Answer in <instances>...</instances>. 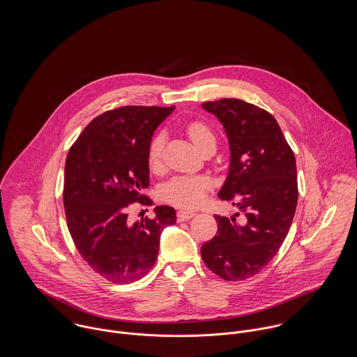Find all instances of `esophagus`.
Returning <instances> with one entry per match:
<instances>
[{"label":"esophagus","instance_id":"34e87169","mask_svg":"<svg viewBox=\"0 0 357 357\" xmlns=\"http://www.w3.org/2000/svg\"><path fill=\"white\" fill-rule=\"evenodd\" d=\"M195 215V211H191V210H180L177 211V220L178 221H187L190 218H192Z\"/></svg>","mask_w":357,"mask_h":357}]
</instances>
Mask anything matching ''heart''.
Returning a JSON list of instances; mask_svg holds the SVG:
<instances>
[{"mask_svg":"<svg viewBox=\"0 0 357 357\" xmlns=\"http://www.w3.org/2000/svg\"><path fill=\"white\" fill-rule=\"evenodd\" d=\"M187 133L194 143V146L201 151L207 146H215V135L208 125L197 121L188 125ZM165 137L162 133H158L149 147V163L150 167L156 170L162 163V150H163ZM211 188V180L207 176H177L163 184L160 190V197L165 202L191 208L201 204Z\"/></svg>","mask_w":357,"mask_h":357,"instance_id":"b5f03b06","label":"heart"}]
</instances>
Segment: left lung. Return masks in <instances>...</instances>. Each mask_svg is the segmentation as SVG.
I'll use <instances>...</instances> for the list:
<instances>
[{"label": "left lung", "instance_id": "1", "mask_svg": "<svg viewBox=\"0 0 357 357\" xmlns=\"http://www.w3.org/2000/svg\"><path fill=\"white\" fill-rule=\"evenodd\" d=\"M218 118L229 144V170L218 197L239 213L214 215L217 235L201 255L207 268L224 280H245L262 271L279 252L291 227L297 201V166L276 119L239 99L206 102Z\"/></svg>", "mask_w": 357, "mask_h": 357}]
</instances>
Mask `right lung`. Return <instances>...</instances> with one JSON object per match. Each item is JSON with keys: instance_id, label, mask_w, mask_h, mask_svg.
<instances>
[{"instance_id": "obj_1", "label": "right lung", "mask_w": 357, "mask_h": 357, "mask_svg": "<svg viewBox=\"0 0 357 357\" xmlns=\"http://www.w3.org/2000/svg\"><path fill=\"white\" fill-rule=\"evenodd\" d=\"M173 107L126 105L96 116L70 149L63 202L67 227L82 258L107 280L128 284L146 276L156 261L165 227L176 210L156 206L153 218L130 221L150 185L149 147Z\"/></svg>"}]
</instances>
